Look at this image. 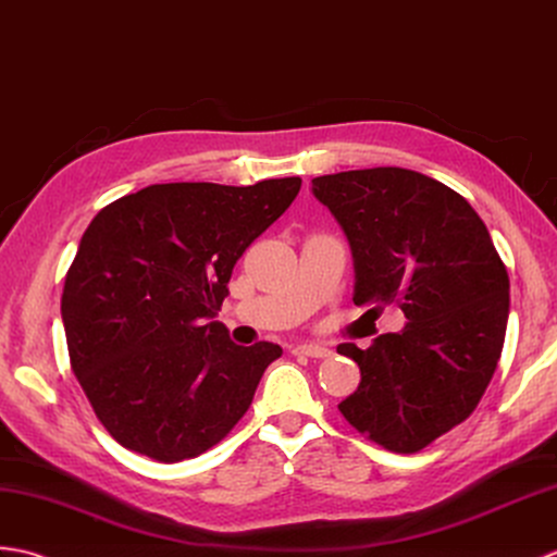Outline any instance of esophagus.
Masks as SVG:
<instances>
[{"mask_svg":"<svg viewBox=\"0 0 557 557\" xmlns=\"http://www.w3.org/2000/svg\"><path fill=\"white\" fill-rule=\"evenodd\" d=\"M293 355H302V357H317V360H324V357L331 355L329 348L324 345H317V343H305V345H295Z\"/></svg>","mask_w":557,"mask_h":557,"instance_id":"34e87169","label":"esophagus"}]
</instances>
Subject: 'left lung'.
I'll return each mask as SVG.
<instances>
[{
	"mask_svg": "<svg viewBox=\"0 0 557 557\" xmlns=\"http://www.w3.org/2000/svg\"><path fill=\"white\" fill-rule=\"evenodd\" d=\"M350 243L352 300L398 302L407 324L372 348L338 345L362 381L338 410L393 453H417L474 412L496 372L510 278L462 195L424 174L376 166L312 178Z\"/></svg>",
	"mask_w": 557,
	"mask_h": 557,
	"instance_id": "8db88e82",
	"label": "left lung"
}]
</instances>
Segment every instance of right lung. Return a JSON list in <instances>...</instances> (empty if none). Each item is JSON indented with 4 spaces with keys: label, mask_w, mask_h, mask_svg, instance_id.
<instances>
[{
    "label": "right lung",
    "mask_w": 557,
    "mask_h": 557,
    "mask_svg": "<svg viewBox=\"0 0 557 557\" xmlns=\"http://www.w3.org/2000/svg\"><path fill=\"white\" fill-rule=\"evenodd\" d=\"M302 178L159 183L123 195L83 233L64 281L71 369L123 448L159 462L202 455L238 424L274 343L250 348L216 321L245 247Z\"/></svg>",
    "instance_id": "1"
}]
</instances>
